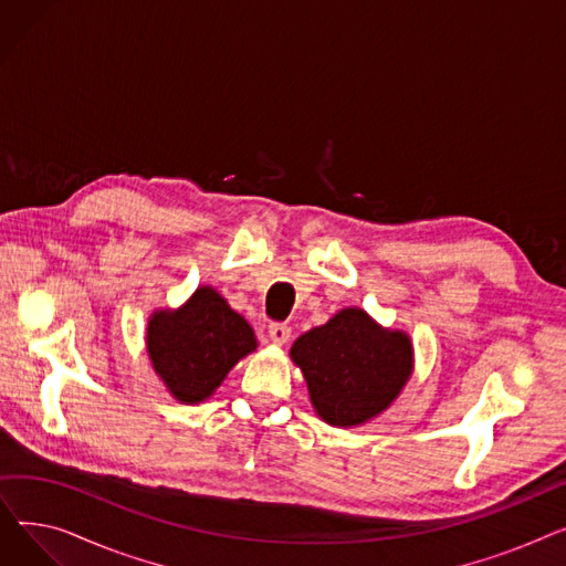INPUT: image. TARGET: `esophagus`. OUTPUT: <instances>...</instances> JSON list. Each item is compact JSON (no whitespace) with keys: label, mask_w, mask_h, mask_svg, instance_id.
Listing matches in <instances>:
<instances>
[{"label":"esophagus","mask_w":566,"mask_h":566,"mask_svg":"<svg viewBox=\"0 0 566 566\" xmlns=\"http://www.w3.org/2000/svg\"><path fill=\"white\" fill-rule=\"evenodd\" d=\"M291 337V328L286 323H271L268 325V339H271V344L275 346H284Z\"/></svg>","instance_id":"obj_1"}]
</instances>
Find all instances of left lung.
Wrapping results in <instances>:
<instances>
[{"label":"left lung","instance_id":"1","mask_svg":"<svg viewBox=\"0 0 566 566\" xmlns=\"http://www.w3.org/2000/svg\"><path fill=\"white\" fill-rule=\"evenodd\" d=\"M291 360L303 369L310 401L323 422L360 427L390 408L412 374V342L360 307H346L301 335Z\"/></svg>","mask_w":566,"mask_h":566}]
</instances>
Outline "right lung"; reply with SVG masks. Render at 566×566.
<instances>
[{
    "label": "right lung",
    "instance_id": "obj_1",
    "mask_svg": "<svg viewBox=\"0 0 566 566\" xmlns=\"http://www.w3.org/2000/svg\"><path fill=\"white\" fill-rule=\"evenodd\" d=\"M146 350L169 395L199 403L220 388L238 360L256 350V337L213 286H199L186 305L151 314Z\"/></svg>",
    "mask_w": 566,
    "mask_h": 566
}]
</instances>
